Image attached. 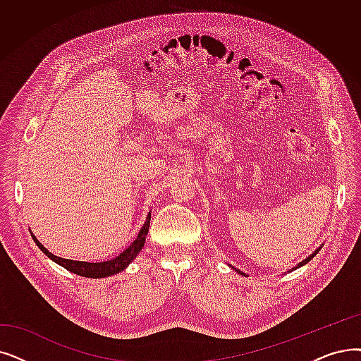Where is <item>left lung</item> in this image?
Instances as JSON below:
<instances>
[{
    "label": "left lung",
    "mask_w": 361,
    "mask_h": 361,
    "mask_svg": "<svg viewBox=\"0 0 361 361\" xmlns=\"http://www.w3.org/2000/svg\"><path fill=\"white\" fill-rule=\"evenodd\" d=\"M320 247H322V246H320ZM320 247H319V249H316V250H314V252H312V254H311V255H310V257H308V258H305V259H304V261H302V262H300V264H298V265H296V267H295V269H300V267H302V265H305V264H307V262H308V261H311V259H312V258H314V257H316V255H317V254H319V250H320ZM233 270H236V271H238V273H239V274H242V276H245V273H242V271H240V270H238V269H234V267H233Z\"/></svg>",
    "instance_id": "8db88e82"
}]
</instances>
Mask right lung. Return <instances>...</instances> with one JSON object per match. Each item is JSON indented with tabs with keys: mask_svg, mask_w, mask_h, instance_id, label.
<instances>
[{
	"mask_svg": "<svg viewBox=\"0 0 361 361\" xmlns=\"http://www.w3.org/2000/svg\"><path fill=\"white\" fill-rule=\"evenodd\" d=\"M149 226H150V212L146 218V223L143 224L142 230L138 231L135 240L116 258L103 261V262H85V261H73V259L60 258V257H56L51 252H49V250L44 247V245H41V242L34 236V234H32V239L47 257L53 259L54 262H57L59 265H61V267L69 270L71 273L82 276V277H90V279H102V277L118 274L128 267L130 262H133V259L138 255L140 250H142V247L145 246L146 236L149 233Z\"/></svg>",
	"mask_w": 361,
	"mask_h": 361,
	"instance_id": "right-lung-1",
	"label": "right lung"
}]
</instances>
